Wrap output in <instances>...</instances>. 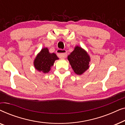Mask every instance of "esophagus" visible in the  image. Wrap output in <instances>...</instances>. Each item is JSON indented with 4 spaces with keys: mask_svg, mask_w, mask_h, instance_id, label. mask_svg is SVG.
I'll list each match as a JSON object with an SVG mask.
<instances>
[{
    "mask_svg": "<svg viewBox=\"0 0 125 125\" xmlns=\"http://www.w3.org/2000/svg\"><path fill=\"white\" fill-rule=\"evenodd\" d=\"M57 54L58 57L61 59H64L66 57L67 54H66V50H62V49H58L57 51Z\"/></svg>",
    "mask_w": 125,
    "mask_h": 125,
    "instance_id": "obj_1",
    "label": "esophagus"
}]
</instances>
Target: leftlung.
Returning <instances> with one entry per match:
<instances>
[{
    "instance_id": "left-lung-1",
    "label": "left lung",
    "mask_w": 125,
    "mask_h": 125,
    "mask_svg": "<svg viewBox=\"0 0 125 125\" xmlns=\"http://www.w3.org/2000/svg\"><path fill=\"white\" fill-rule=\"evenodd\" d=\"M68 60L74 72L77 75L83 74L89 68L90 57L88 52L77 45L68 56Z\"/></svg>"
}]
</instances>
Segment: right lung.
<instances>
[{
	"label": "right lung",
	"instance_id": "obj_1",
	"mask_svg": "<svg viewBox=\"0 0 125 125\" xmlns=\"http://www.w3.org/2000/svg\"><path fill=\"white\" fill-rule=\"evenodd\" d=\"M59 59L55 53L49 52L48 48H43L34 60V67L40 72L48 73L54 65V61Z\"/></svg>",
	"mask_w": 125,
	"mask_h": 125
}]
</instances>
